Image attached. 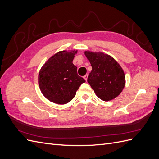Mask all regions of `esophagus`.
<instances>
[{
	"instance_id": "obj_1",
	"label": "esophagus",
	"mask_w": 159,
	"mask_h": 159,
	"mask_svg": "<svg viewBox=\"0 0 159 159\" xmlns=\"http://www.w3.org/2000/svg\"><path fill=\"white\" fill-rule=\"evenodd\" d=\"M88 74H86V75H85L84 76V78L85 79V81H87V80H88Z\"/></svg>"
}]
</instances>
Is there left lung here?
<instances>
[{
	"instance_id": "8db88e82",
	"label": "left lung",
	"mask_w": 159,
	"mask_h": 159,
	"mask_svg": "<svg viewBox=\"0 0 159 159\" xmlns=\"http://www.w3.org/2000/svg\"><path fill=\"white\" fill-rule=\"evenodd\" d=\"M84 54L92 67L88 82L96 95L105 102L117 98L125 85V75L121 66L103 52L85 51Z\"/></svg>"
}]
</instances>
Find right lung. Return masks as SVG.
<instances>
[{"label":"right lung","instance_id":"right-lung-1","mask_svg":"<svg viewBox=\"0 0 159 159\" xmlns=\"http://www.w3.org/2000/svg\"><path fill=\"white\" fill-rule=\"evenodd\" d=\"M78 50L57 52L48 60L38 74V85L44 97L56 104H66L74 99L85 80L77 73L72 63Z\"/></svg>","mask_w":159,"mask_h":159}]
</instances>
